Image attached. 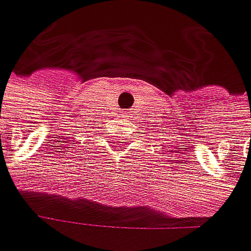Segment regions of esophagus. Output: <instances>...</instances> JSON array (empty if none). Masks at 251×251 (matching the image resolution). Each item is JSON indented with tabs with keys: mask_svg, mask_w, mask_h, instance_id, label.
<instances>
[{
	"mask_svg": "<svg viewBox=\"0 0 251 251\" xmlns=\"http://www.w3.org/2000/svg\"><path fill=\"white\" fill-rule=\"evenodd\" d=\"M128 114H129L128 111H123V115H122V117H128Z\"/></svg>",
	"mask_w": 251,
	"mask_h": 251,
	"instance_id": "1",
	"label": "esophagus"
}]
</instances>
